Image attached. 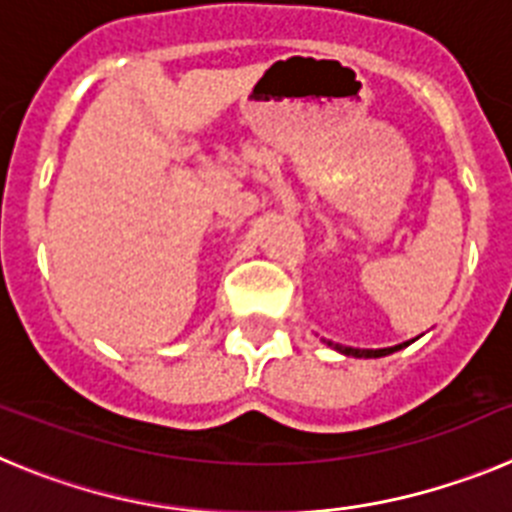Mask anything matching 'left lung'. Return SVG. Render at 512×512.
<instances>
[{"label":"left lung","instance_id":"left-lung-1","mask_svg":"<svg viewBox=\"0 0 512 512\" xmlns=\"http://www.w3.org/2000/svg\"><path fill=\"white\" fill-rule=\"evenodd\" d=\"M325 343H328L333 351H338V354L354 356V359H379V356H390V354H395V351H400V348L410 346V341L400 343V346H390V348H351V346H341V343H333V341H325Z\"/></svg>","mask_w":512,"mask_h":512}]
</instances>
